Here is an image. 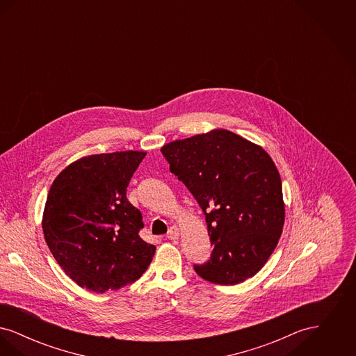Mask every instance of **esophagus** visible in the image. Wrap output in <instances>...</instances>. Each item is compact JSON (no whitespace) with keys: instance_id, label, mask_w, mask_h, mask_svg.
<instances>
[{"instance_id":"1","label":"esophagus","mask_w":356,"mask_h":356,"mask_svg":"<svg viewBox=\"0 0 356 356\" xmlns=\"http://www.w3.org/2000/svg\"><path fill=\"white\" fill-rule=\"evenodd\" d=\"M180 236V231L177 227H170L168 234H167V238L170 240H177Z\"/></svg>"}]
</instances>
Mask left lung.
Returning a JSON list of instances; mask_svg holds the SVG:
<instances>
[{
	"instance_id": "left-lung-1",
	"label": "left lung",
	"mask_w": 356,
	"mask_h": 356,
	"mask_svg": "<svg viewBox=\"0 0 356 356\" xmlns=\"http://www.w3.org/2000/svg\"><path fill=\"white\" fill-rule=\"evenodd\" d=\"M161 153L205 215L213 251L193 264L196 273L221 286L252 277L284 224L282 180L270 154L225 129L172 141Z\"/></svg>"
}]
</instances>
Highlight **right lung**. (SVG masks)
<instances>
[{"label":"right lung","mask_w":356,"mask_h":356,"mask_svg":"<svg viewBox=\"0 0 356 356\" xmlns=\"http://www.w3.org/2000/svg\"><path fill=\"white\" fill-rule=\"evenodd\" d=\"M145 152L102 153L72 163L53 181L42 231L51 254L80 287L102 293L136 282L156 247L127 186Z\"/></svg>","instance_id":"right-lung-1"}]
</instances>
